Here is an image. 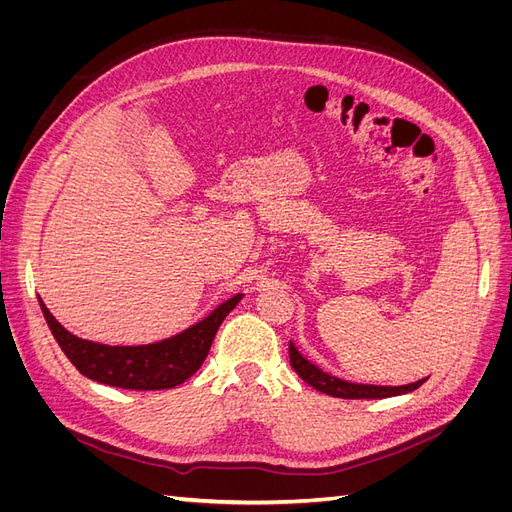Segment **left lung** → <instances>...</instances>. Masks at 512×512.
Wrapping results in <instances>:
<instances>
[{"mask_svg":"<svg viewBox=\"0 0 512 512\" xmlns=\"http://www.w3.org/2000/svg\"><path fill=\"white\" fill-rule=\"evenodd\" d=\"M290 352V365L297 374L309 384L314 386L316 391L331 395V397H339V399H384V397H395V395H404V393H412L421 386L425 380H418L406 386H374V384H354L342 378H335L327 371L318 369L314 363H309L305 356L294 348V344L290 342L288 346Z\"/></svg>","mask_w":512,"mask_h":512,"instance_id":"1","label":"left lung"}]
</instances>
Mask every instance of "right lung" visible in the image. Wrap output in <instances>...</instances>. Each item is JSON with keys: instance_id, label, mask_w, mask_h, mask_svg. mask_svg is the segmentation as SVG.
<instances>
[{"instance_id": "add662e5", "label": "right lung", "mask_w": 512, "mask_h": 512, "mask_svg": "<svg viewBox=\"0 0 512 512\" xmlns=\"http://www.w3.org/2000/svg\"><path fill=\"white\" fill-rule=\"evenodd\" d=\"M241 299L243 294H237L218 309H213L205 320L192 324L190 329L147 346H106L87 342L61 327L42 299L40 307L59 348L83 376L100 384L117 386V389L162 391L175 389L196 374L207 359L220 324Z\"/></svg>"}]
</instances>
